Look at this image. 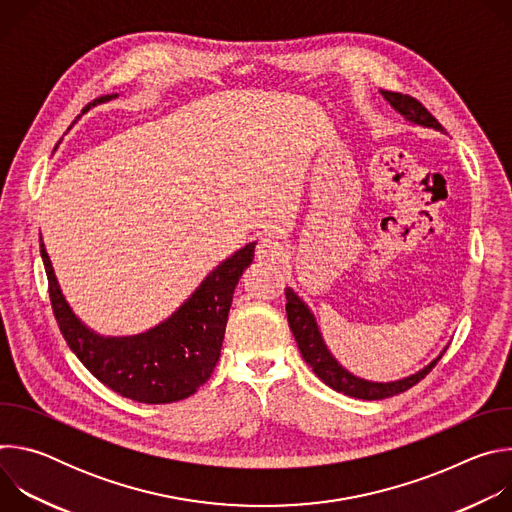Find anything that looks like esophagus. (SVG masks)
<instances>
[{"label": "esophagus", "mask_w": 512, "mask_h": 512, "mask_svg": "<svg viewBox=\"0 0 512 512\" xmlns=\"http://www.w3.org/2000/svg\"><path fill=\"white\" fill-rule=\"evenodd\" d=\"M283 253H285L283 245H281L275 237H271V235L261 237L259 243H257V257H259V259L279 261V259L283 257Z\"/></svg>", "instance_id": "34e87169"}]
</instances>
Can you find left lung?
Masks as SVG:
<instances>
[{
  "label": "left lung",
  "mask_w": 512,
  "mask_h": 512,
  "mask_svg": "<svg viewBox=\"0 0 512 512\" xmlns=\"http://www.w3.org/2000/svg\"><path fill=\"white\" fill-rule=\"evenodd\" d=\"M383 95V99L391 105V109H395L407 123L417 125V127H425V129H435V131H444V127L437 123V119L413 97L401 95V93H391V91H379ZM285 314H287V322L291 332H294V338L300 346V352L304 356V360L310 364L312 371L316 373L318 379H322L330 389L344 393L348 397H356V399H364V401H375V399H385V397H393L397 393L407 391L409 387H413L415 383H419L433 367L437 364L446 352L448 346H444L431 362H427L423 369H419L417 373H411L407 377L395 379V381H369L362 379L354 373H350L346 367L336 360V356L332 354V350L328 348L318 320L314 316V312L310 310V306L298 296V291L294 287H285Z\"/></svg>",
  "instance_id": "1"
}]
</instances>
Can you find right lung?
I'll use <instances>...</instances> for the list:
<instances>
[{
	"label": "right lung",
	"mask_w": 512,
	"mask_h": 512,
	"mask_svg": "<svg viewBox=\"0 0 512 512\" xmlns=\"http://www.w3.org/2000/svg\"><path fill=\"white\" fill-rule=\"evenodd\" d=\"M111 99H117V93L95 99L83 113ZM255 245L253 241L218 263L166 320L127 336H103L89 328L66 302L42 237L40 255L52 310L70 350L111 391L137 403L158 405L194 395L212 375L221 356L235 287L253 263Z\"/></svg>",
	"instance_id": "obj_1"
}]
</instances>
